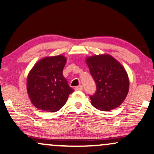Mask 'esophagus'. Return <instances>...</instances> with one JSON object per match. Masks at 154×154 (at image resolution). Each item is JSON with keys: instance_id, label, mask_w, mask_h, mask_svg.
Here are the masks:
<instances>
[{"instance_id": "34e87169", "label": "esophagus", "mask_w": 154, "mask_h": 154, "mask_svg": "<svg viewBox=\"0 0 154 154\" xmlns=\"http://www.w3.org/2000/svg\"><path fill=\"white\" fill-rule=\"evenodd\" d=\"M75 90H83L82 85H79V86L76 87Z\"/></svg>"}]
</instances>
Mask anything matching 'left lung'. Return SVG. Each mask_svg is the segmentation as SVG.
<instances>
[{"mask_svg": "<svg viewBox=\"0 0 154 154\" xmlns=\"http://www.w3.org/2000/svg\"><path fill=\"white\" fill-rule=\"evenodd\" d=\"M86 62L96 84L95 94L90 95L92 105L103 111L120 106L129 89L128 77L123 66L109 54L89 57Z\"/></svg>", "mask_w": 154, "mask_h": 154, "instance_id": "1", "label": "left lung"}]
</instances>
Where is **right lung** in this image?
Listing matches in <instances>:
<instances>
[{"label": "right lung", "instance_id": "add662e5", "mask_svg": "<svg viewBox=\"0 0 154 154\" xmlns=\"http://www.w3.org/2000/svg\"><path fill=\"white\" fill-rule=\"evenodd\" d=\"M66 59L64 56L49 57L34 66L27 77V92L31 103L41 110L57 112L65 105L74 92L63 75Z\"/></svg>", "mask_w": 154, "mask_h": 154}]
</instances>
